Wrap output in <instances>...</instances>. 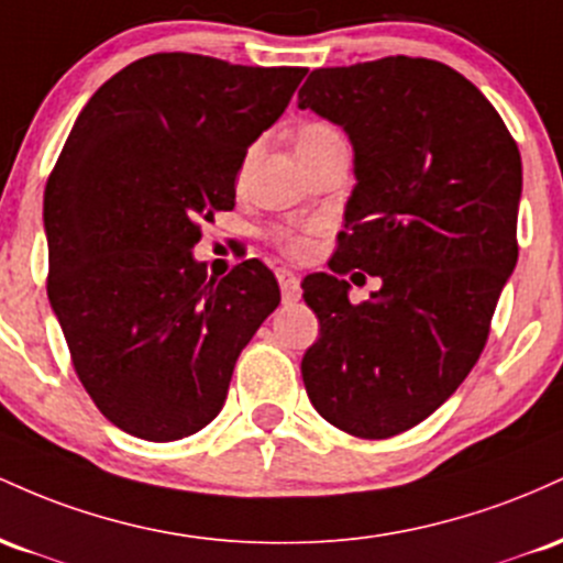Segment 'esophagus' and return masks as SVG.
<instances>
[{
    "label": "esophagus",
    "mask_w": 563,
    "mask_h": 563,
    "mask_svg": "<svg viewBox=\"0 0 563 563\" xmlns=\"http://www.w3.org/2000/svg\"><path fill=\"white\" fill-rule=\"evenodd\" d=\"M276 279H279L282 300L284 302H298L300 300V279L292 274V271L279 268L276 271Z\"/></svg>",
    "instance_id": "34e87169"
}]
</instances>
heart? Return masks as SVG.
Here are the masks:
<instances>
[{
	"mask_svg": "<svg viewBox=\"0 0 563 563\" xmlns=\"http://www.w3.org/2000/svg\"><path fill=\"white\" fill-rule=\"evenodd\" d=\"M338 135L332 128H327V124H306V128H300L298 132V151H308L313 148V145L330 141V137ZM274 242L276 247H279L284 255L289 257H306L308 252H311V236H308V231H287V229H279L274 231Z\"/></svg>",
	"mask_w": 563,
	"mask_h": 563,
	"instance_id": "obj_1",
	"label": "heart"
}]
</instances>
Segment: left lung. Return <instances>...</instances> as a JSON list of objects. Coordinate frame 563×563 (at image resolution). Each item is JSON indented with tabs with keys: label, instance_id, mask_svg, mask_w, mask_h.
Returning <instances> with one entry per match:
<instances>
[{
	"label": "left lung",
	"instance_id": "left-lung-1",
	"mask_svg": "<svg viewBox=\"0 0 563 563\" xmlns=\"http://www.w3.org/2000/svg\"><path fill=\"white\" fill-rule=\"evenodd\" d=\"M298 106L345 130L356 175L332 274L302 282L319 316L302 383L334 428L388 439L433 415L482 356L519 261V145L478 87L439 60L319 68ZM353 267L384 282L358 307L342 279Z\"/></svg>",
	"mask_w": 563,
	"mask_h": 563
}]
</instances>
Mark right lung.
Listing matches in <instances>:
<instances>
[{"label": "right lung", "instance_id": "right-lung-1", "mask_svg": "<svg viewBox=\"0 0 563 563\" xmlns=\"http://www.w3.org/2000/svg\"><path fill=\"white\" fill-rule=\"evenodd\" d=\"M306 68L156 53L106 81L44 188L49 306L95 407L124 433L178 441L218 418L239 353L279 306L261 261L223 279L191 255L233 210L247 148Z\"/></svg>", "mask_w": 563, "mask_h": 563}]
</instances>
